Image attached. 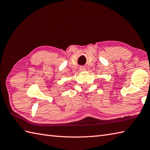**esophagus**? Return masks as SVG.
I'll use <instances>...</instances> for the list:
<instances>
[{
  "label": "esophagus",
  "instance_id": "34e87169",
  "mask_svg": "<svg viewBox=\"0 0 150 150\" xmlns=\"http://www.w3.org/2000/svg\"><path fill=\"white\" fill-rule=\"evenodd\" d=\"M85 69H86V68L84 67L83 66H80V67H79V70H80L81 71H85Z\"/></svg>",
  "mask_w": 150,
  "mask_h": 150
}]
</instances>
